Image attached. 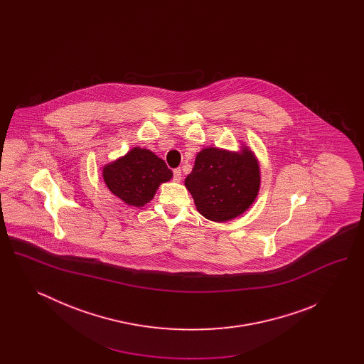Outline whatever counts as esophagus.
Masks as SVG:
<instances>
[{
    "instance_id": "1",
    "label": "esophagus",
    "mask_w": 364,
    "mask_h": 364,
    "mask_svg": "<svg viewBox=\"0 0 364 364\" xmlns=\"http://www.w3.org/2000/svg\"><path fill=\"white\" fill-rule=\"evenodd\" d=\"M173 178L176 180V181H180V180H181V169H180V168L174 169Z\"/></svg>"
}]
</instances>
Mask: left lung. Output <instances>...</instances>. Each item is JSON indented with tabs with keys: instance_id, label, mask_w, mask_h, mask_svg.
<instances>
[{
	"instance_id": "8db88e82",
	"label": "left lung",
	"mask_w": 364,
	"mask_h": 364,
	"mask_svg": "<svg viewBox=\"0 0 364 364\" xmlns=\"http://www.w3.org/2000/svg\"><path fill=\"white\" fill-rule=\"evenodd\" d=\"M259 180L258 162L248 149L237 154L210 147L198 153L186 187L203 217L225 223L252 205Z\"/></svg>"
}]
</instances>
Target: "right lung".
I'll use <instances>...</instances> for the list:
<instances>
[{"mask_svg":"<svg viewBox=\"0 0 364 364\" xmlns=\"http://www.w3.org/2000/svg\"><path fill=\"white\" fill-rule=\"evenodd\" d=\"M172 176V171L161 158L139 147L104 168L105 183L109 191L136 208L149 203L158 186L171 180Z\"/></svg>","mask_w":364,"mask_h":364,"instance_id":"obj_1","label":"right lung"}]
</instances>
